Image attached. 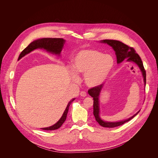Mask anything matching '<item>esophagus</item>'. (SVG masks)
<instances>
[{"label":"esophagus","instance_id":"esophagus-1","mask_svg":"<svg viewBox=\"0 0 158 158\" xmlns=\"http://www.w3.org/2000/svg\"><path fill=\"white\" fill-rule=\"evenodd\" d=\"M80 95H81L82 97H85V96H87V93H86L85 91H81V92L80 93Z\"/></svg>","mask_w":158,"mask_h":158}]
</instances>
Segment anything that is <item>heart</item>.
<instances>
[{"label":"heart","mask_w":158,"mask_h":158,"mask_svg":"<svg viewBox=\"0 0 158 158\" xmlns=\"http://www.w3.org/2000/svg\"><path fill=\"white\" fill-rule=\"evenodd\" d=\"M113 58L109 54L94 49L79 52L73 59V79L78 81L77 75H84L85 84L91 87L102 84L114 67Z\"/></svg>","instance_id":"b5f03b06"}]
</instances>
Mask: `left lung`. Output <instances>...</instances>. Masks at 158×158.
Wrapping results in <instances>:
<instances>
[{
	"label": "left lung",
	"mask_w": 158,
	"mask_h": 158,
	"mask_svg": "<svg viewBox=\"0 0 158 158\" xmlns=\"http://www.w3.org/2000/svg\"><path fill=\"white\" fill-rule=\"evenodd\" d=\"M101 42L106 43L110 46H111L116 52V57H117V62L121 63L124 59H127V61H132L136 63L140 68L141 71L142 72L143 76L144 77V85H146V73L144 69V67L140 58L139 56L136 53V51L132 47H129L125 44L120 42L119 40H110V39H105L101 40ZM104 85L101 84L96 87H94L91 89L88 90V93L92 98H93L94 104H93V114L95 117L96 121L102 127H115L117 126H119L121 125L124 124V123L128 122L131 119H132L134 116H136L140 111V110L135 114L131 118L119 122H106L102 121L99 116V97L100 95V93Z\"/></svg>",
	"instance_id": "8db88e82"
}]
</instances>
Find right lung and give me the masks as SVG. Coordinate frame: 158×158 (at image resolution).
Returning <instances> with one entry per match:
<instances>
[{"label":"right lung","mask_w":158,"mask_h":158,"mask_svg":"<svg viewBox=\"0 0 158 158\" xmlns=\"http://www.w3.org/2000/svg\"><path fill=\"white\" fill-rule=\"evenodd\" d=\"M64 43H65V40L63 39H60V38H42V39L35 40L33 42H32L31 44H29V46L21 52V53L19 55L18 60L20 59L22 57H24L26 54L30 53L31 51H34V49H36L38 48L44 49L45 50H46L49 52L60 55ZM74 99H73L71 101H70V102L68 103V104H67L61 118L59 120L57 123H56L55 124H54L52 126L42 128V129L47 130V131H52V130H56L59 129L65 121L67 112H68L69 107L71 102Z\"/></svg>","instance_id":"add662e5"}]
</instances>
